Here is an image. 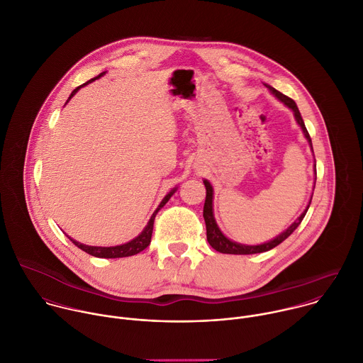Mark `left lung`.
I'll return each instance as SVG.
<instances>
[{"label":"left lung","mask_w":363,"mask_h":363,"mask_svg":"<svg viewBox=\"0 0 363 363\" xmlns=\"http://www.w3.org/2000/svg\"><path fill=\"white\" fill-rule=\"evenodd\" d=\"M264 86H266L280 101H283L289 109L293 111L294 118H296V122H297L298 126L301 128V130H303V133H304V138L307 139L310 147H312V150H313L312 139H310V135H308V132H307V129H306V126H304V122H303V119H301V115H300V112H298V109H297V106H296L294 100L290 99V97H287V96H284L283 93H280L279 90H276V89L272 87L270 84H266V83H264ZM315 172H316V161H315ZM315 184H316V182H315ZM203 185H205V189H206V196H205V203H203V220H205V227H206V240H208L210 245H211L214 250H217V251H220V252H223V254H255V252H264V251H269V250L277 247V245H279L280 242H283L290 234H293V231L300 225L301 220L304 218V216H306V213H307V210H308L310 202H312V199H310L308 203H307V206H306V210L301 213V216H300L286 231H283L281 234H279L276 238H273V240H270V241H267V242H263V244H258V245H245V244H240V242L231 241V240L227 238V237L223 234V231L218 228L217 221H216V218H214V210H213V199H214V189H213V185H211L208 181H206V179H203ZM312 196H313V195H312Z\"/></svg>","instance_id":"obj_1"}]
</instances>
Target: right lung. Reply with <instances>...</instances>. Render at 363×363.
<instances>
[{
  "label": "right lung",
  "mask_w": 363,
  "mask_h": 363,
  "mask_svg": "<svg viewBox=\"0 0 363 363\" xmlns=\"http://www.w3.org/2000/svg\"><path fill=\"white\" fill-rule=\"evenodd\" d=\"M106 72H103V73H100L97 77H94V79H91V80H89V82H86L84 84H82V86H79V87H76L73 91H72V94H70V97H69V100L79 91V89L80 87H83V86H86V84H89V83H91V82H94L96 79H99V77H101L103 74H105ZM67 100V101H69ZM66 101V103H67ZM177 191V188H174L171 192H168L167 195H165V198L161 201V203H160V206L157 210H155V213L152 214V217H150V220L147 221V224H146V227L143 228V231L138 235V237H135L133 240H130L129 242H126V244H121V245H115V247H94V245H86V244H82V242H79V241H76V240H73L72 237H69L70 238V241H73V244L74 245H77L80 250H83L84 252H87V254H90V255H93V257H99V258H121V257H129V255H135V254H138V252H140V251H143L149 244H150V237H152V231H153V221H155V216L158 214V211L162 208V206L169 201V198L174 195V192Z\"/></svg>",
  "instance_id": "right-lung-1"
}]
</instances>
